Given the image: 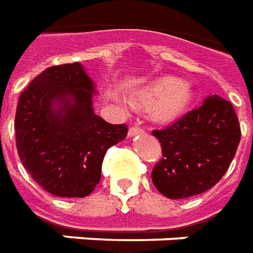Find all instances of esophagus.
<instances>
[{
  "instance_id": "1",
  "label": "esophagus",
  "mask_w": 253,
  "mask_h": 253,
  "mask_svg": "<svg viewBox=\"0 0 253 253\" xmlns=\"http://www.w3.org/2000/svg\"><path fill=\"white\" fill-rule=\"evenodd\" d=\"M143 132H145V130H143V128H141V127L132 126L131 128L128 130V136H130V138H132V136L139 135V134H143Z\"/></svg>"
}]
</instances>
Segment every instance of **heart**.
Masks as SVG:
<instances>
[{"label":"heart","mask_w":253,"mask_h":253,"mask_svg":"<svg viewBox=\"0 0 253 253\" xmlns=\"http://www.w3.org/2000/svg\"><path fill=\"white\" fill-rule=\"evenodd\" d=\"M196 91L192 84L171 76L153 82L130 96L136 108L150 107V115L158 123L175 121L193 103Z\"/></svg>","instance_id":"obj_1"}]
</instances>
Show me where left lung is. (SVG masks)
Instances as JSON below:
<instances>
[{"label":"left lung","mask_w":253,"mask_h":253,"mask_svg":"<svg viewBox=\"0 0 253 253\" xmlns=\"http://www.w3.org/2000/svg\"><path fill=\"white\" fill-rule=\"evenodd\" d=\"M153 135L162 160L151 171L165 197L188 198L207 192L226 173L240 142V125L231 102L211 95L203 106Z\"/></svg>","instance_id":"8db88e82"}]
</instances>
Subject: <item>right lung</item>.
Segmentation results:
<instances>
[{
    "instance_id": "right-lung-1",
    "label": "right lung",
    "mask_w": 253,
    "mask_h": 253,
    "mask_svg": "<svg viewBox=\"0 0 253 253\" xmlns=\"http://www.w3.org/2000/svg\"><path fill=\"white\" fill-rule=\"evenodd\" d=\"M95 83L80 63L49 67L18 99V157L31 177L57 197H85L100 181L103 158L127 135L92 108Z\"/></svg>"
}]
</instances>
